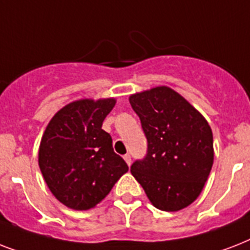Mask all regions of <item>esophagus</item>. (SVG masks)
Segmentation results:
<instances>
[{
  "label": "esophagus",
  "instance_id": "1",
  "mask_svg": "<svg viewBox=\"0 0 250 250\" xmlns=\"http://www.w3.org/2000/svg\"><path fill=\"white\" fill-rule=\"evenodd\" d=\"M123 158H125V161L129 166V165H131V162H132V160H131V156H129V154H125V156H123Z\"/></svg>",
  "mask_w": 250,
  "mask_h": 250
}]
</instances>
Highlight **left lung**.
<instances>
[{"mask_svg": "<svg viewBox=\"0 0 250 250\" xmlns=\"http://www.w3.org/2000/svg\"><path fill=\"white\" fill-rule=\"evenodd\" d=\"M129 104L148 141L146 154L133 162L131 174L157 209H184L201 193L213 166L209 123L167 86L132 94Z\"/></svg>", "mask_w": 250, "mask_h": 250, "instance_id": "8db88e82", "label": "left lung"}]
</instances>
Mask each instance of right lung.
I'll return each mask as SVG.
<instances>
[{"label": "right lung", "mask_w": 250, "mask_h": 250, "mask_svg": "<svg viewBox=\"0 0 250 250\" xmlns=\"http://www.w3.org/2000/svg\"><path fill=\"white\" fill-rule=\"evenodd\" d=\"M114 98L79 100L58 111L41 139L39 166L49 189L67 208L88 210L109 194L128 166L102 122Z\"/></svg>", "instance_id": "1"}]
</instances>
